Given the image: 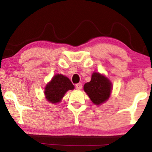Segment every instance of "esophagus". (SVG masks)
I'll list each match as a JSON object with an SVG mask.
<instances>
[{
    "instance_id": "34e87169",
    "label": "esophagus",
    "mask_w": 152,
    "mask_h": 152,
    "mask_svg": "<svg viewBox=\"0 0 152 152\" xmlns=\"http://www.w3.org/2000/svg\"><path fill=\"white\" fill-rule=\"evenodd\" d=\"M81 88H82V84H81V83H79V84H77L76 85V89L80 90V89H81Z\"/></svg>"
}]
</instances>
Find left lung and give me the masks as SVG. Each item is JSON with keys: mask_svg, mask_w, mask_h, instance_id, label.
Returning <instances> with one entry per match:
<instances>
[{"mask_svg": "<svg viewBox=\"0 0 152 152\" xmlns=\"http://www.w3.org/2000/svg\"><path fill=\"white\" fill-rule=\"evenodd\" d=\"M84 90L95 105H100L110 96L113 84L104 75L94 72L91 81L84 84Z\"/></svg>", "mask_w": 152, "mask_h": 152, "instance_id": "left-lung-1", "label": "left lung"}]
</instances>
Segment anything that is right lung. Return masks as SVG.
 <instances>
[{"instance_id":"1","label":"right lung","mask_w":152,"mask_h":152,"mask_svg":"<svg viewBox=\"0 0 152 152\" xmlns=\"http://www.w3.org/2000/svg\"><path fill=\"white\" fill-rule=\"evenodd\" d=\"M74 89L71 81L67 76L62 74H56L45 88V99L52 104H56L62 100L68 90Z\"/></svg>"}]
</instances>
